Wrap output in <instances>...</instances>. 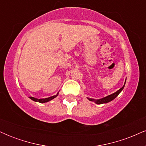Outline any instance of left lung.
<instances>
[{"label":"left lung","instance_id":"obj_1","mask_svg":"<svg viewBox=\"0 0 146 146\" xmlns=\"http://www.w3.org/2000/svg\"><path fill=\"white\" fill-rule=\"evenodd\" d=\"M125 84V81L124 85H123V86H122L119 90H117V91L115 92V93H113V94H111V95H108V96L105 97V98H104L100 99V100H95V99L88 98H87V99H88V100H90V101L94 102L95 104H102L108 103V102H109L110 101H112V100H113L114 99L116 98L117 95H118L120 93H121V90L123 89V88H124Z\"/></svg>","mask_w":146,"mask_h":146}]
</instances>
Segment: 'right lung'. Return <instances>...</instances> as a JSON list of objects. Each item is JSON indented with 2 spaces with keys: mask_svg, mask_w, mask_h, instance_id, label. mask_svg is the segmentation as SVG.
I'll list each match as a JSON object with an SVG mask.
<instances>
[{
  "mask_svg": "<svg viewBox=\"0 0 146 146\" xmlns=\"http://www.w3.org/2000/svg\"><path fill=\"white\" fill-rule=\"evenodd\" d=\"M58 95V93H57V95H53V96L49 97V98H44V99H37V98H33V97H29V98L31 99V100H32L33 101H34V102H40V103H45V102L51 101V100H53V99L56 98Z\"/></svg>",
  "mask_w": 146,
  "mask_h": 146,
  "instance_id": "right-lung-1",
  "label": "right lung"
}]
</instances>
